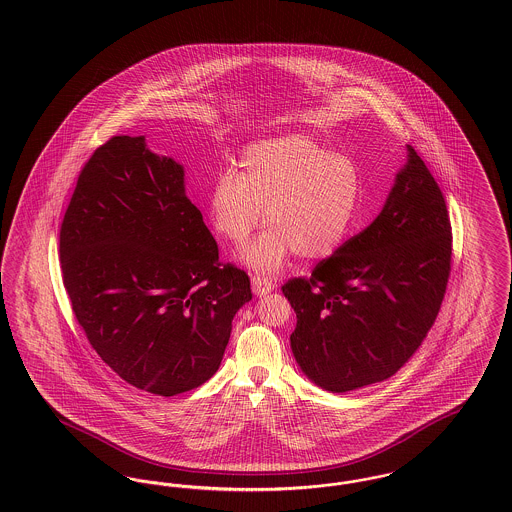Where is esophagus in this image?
<instances>
[{
	"mask_svg": "<svg viewBox=\"0 0 512 512\" xmlns=\"http://www.w3.org/2000/svg\"><path fill=\"white\" fill-rule=\"evenodd\" d=\"M251 286H253V293L259 295V297H263V295H267V293L274 290L272 280H268L265 276H253L251 278Z\"/></svg>",
	"mask_w": 512,
	"mask_h": 512,
	"instance_id": "1",
	"label": "esophagus"
}]
</instances>
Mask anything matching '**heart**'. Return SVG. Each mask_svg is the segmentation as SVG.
<instances>
[{
	"mask_svg": "<svg viewBox=\"0 0 512 512\" xmlns=\"http://www.w3.org/2000/svg\"><path fill=\"white\" fill-rule=\"evenodd\" d=\"M363 194L357 163L305 134H286L244 149L238 171L213 180L207 207L222 238L244 245L261 224L267 232L244 253L257 270H276L288 255L313 261L347 236Z\"/></svg>",
	"mask_w": 512,
	"mask_h": 512,
	"instance_id": "heart-1",
	"label": "heart"
}]
</instances>
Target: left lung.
<instances>
[{
	"label": "left lung",
	"mask_w": 512,
	"mask_h": 512,
	"mask_svg": "<svg viewBox=\"0 0 512 512\" xmlns=\"http://www.w3.org/2000/svg\"><path fill=\"white\" fill-rule=\"evenodd\" d=\"M451 270V222L438 182L407 163L370 226L282 286L297 326L293 357L318 388L345 393L388 380L438 317Z\"/></svg>",
	"instance_id": "obj_1"
}]
</instances>
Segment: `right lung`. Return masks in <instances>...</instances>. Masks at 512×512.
<instances>
[{
	"label": "right lung",
	"instance_id": "1",
	"mask_svg": "<svg viewBox=\"0 0 512 512\" xmlns=\"http://www.w3.org/2000/svg\"><path fill=\"white\" fill-rule=\"evenodd\" d=\"M63 284L101 361L138 390L171 397L219 370L244 270L186 195L184 167L144 136H115L78 176L61 224Z\"/></svg>",
	"mask_w": 512,
	"mask_h": 512
}]
</instances>
